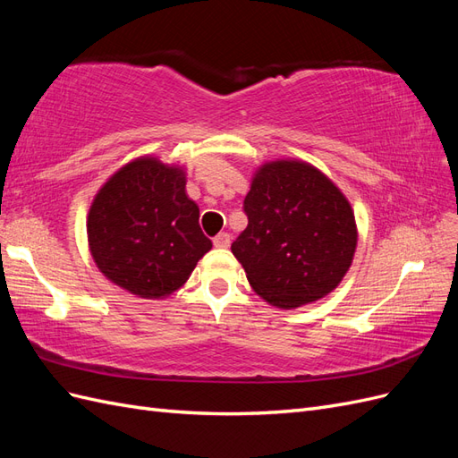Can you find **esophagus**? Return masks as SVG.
Wrapping results in <instances>:
<instances>
[{
    "mask_svg": "<svg viewBox=\"0 0 458 458\" xmlns=\"http://www.w3.org/2000/svg\"><path fill=\"white\" fill-rule=\"evenodd\" d=\"M229 242H231V237H229L227 233H219L217 237L214 239V246H216V248H227Z\"/></svg>",
    "mask_w": 458,
    "mask_h": 458,
    "instance_id": "obj_1",
    "label": "esophagus"
}]
</instances>
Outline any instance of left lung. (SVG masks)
Here are the masks:
<instances>
[{"label": "left lung", "mask_w": 458, "mask_h": 458, "mask_svg": "<svg viewBox=\"0 0 458 458\" xmlns=\"http://www.w3.org/2000/svg\"><path fill=\"white\" fill-rule=\"evenodd\" d=\"M248 227L231 244L254 293L279 310L325 298L350 271L357 224L332 179L300 158L258 165L244 199Z\"/></svg>", "instance_id": "left-lung-1"}]
</instances>
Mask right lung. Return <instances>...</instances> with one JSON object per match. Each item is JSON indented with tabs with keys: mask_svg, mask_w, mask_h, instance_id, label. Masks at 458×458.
Listing matches in <instances>:
<instances>
[{
	"mask_svg": "<svg viewBox=\"0 0 458 458\" xmlns=\"http://www.w3.org/2000/svg\"><path fill=\"white\" fill-rule=\"evenodd\" d=\"M185 185V165L143 155L97 191L86 221L88 246L110 283L137 298L162 300L189 281L212 241Z\"/></svg>",
	"mask_w": 458,
	"mask_h": 458,
	"instance_id": "obj_1",
	"label": "right lung"
}]
</instances>
